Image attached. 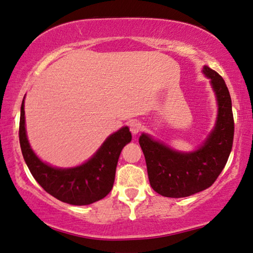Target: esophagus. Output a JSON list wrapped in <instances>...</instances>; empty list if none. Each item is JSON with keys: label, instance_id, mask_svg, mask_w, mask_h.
Returning a JSON list of instances; mask_svg holds the SVG:
<instances>
[{"label": "esophagus", "instance_id": "1", "mask_svg": "<svg viewBox=\"0 0 253 253\" xmlns=\"http://www.w3.org/2000/svg\"><path fill=\"white\" fill-rule=\"evenodd\" d=\"M142 129L141 123L137 122V120H133V122L129 123V130L131 131L133 135H137Z\"/></svg>", "mask_w": 253, "mask_h": 253}]
</instances>
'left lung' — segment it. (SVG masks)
Wrapping results in <instances>:
<instances>
[{"mask_svg":"<svg viewBox=\"0 0 253 253\" xmlns=\"http://www.w3.org/2000/svg\"><path fill=\"white\" fill-rule=\"evenodd\" d=\"M217 97L218 117L215 129L199 150L179 153L143 134L139 145L145 156L151 187L164 197H187L211 187L224 169L234 137L230 92L217 72L204 67Z\"/></svg>","mask_w":253,"mask_h":253,"instance_id":"obj_1","label":"left lung"}]
</instances>
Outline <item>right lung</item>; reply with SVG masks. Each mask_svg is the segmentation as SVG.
I'll return each instance as SVG.
<instances>
[{"label": "right lung", "mask_w": 253, "mask_h": 253, "mask_svg": "<svg viewBox=\"0 0 253 253\" xmlns=\"http://www.w3.org/2000/svg\"><path fill=\"white\" fill-rule=\"evenodd\" d=\"M19 141L31 174L48 194L71 205H89L105 198L112 189L120 152L131 141V134L128 127H123L110 135L86 163L73 169H56L40 161L28 143L22 101Z\"/></svg>", "instance_id": "right-lung-1"}]
</instances>
